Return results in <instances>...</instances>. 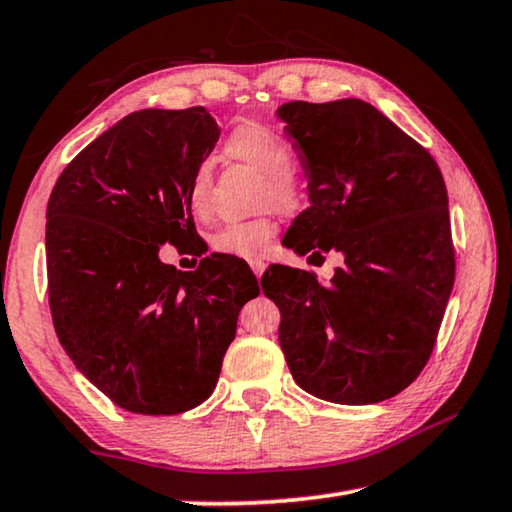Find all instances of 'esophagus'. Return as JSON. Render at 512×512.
Instances as JSON below:
<instances>
[{"label": "esophagus", "mask_w": 512, "mask_h": 512, "mask_svg": "<svg viewBox=\"0 0 512 512\" xmlns=\"http://www.w3.org/2000/svg\"><path fill=\"white\" fill-rule=\"evenodd\" d=\"M250 268H253V273H255L257 277H262V273H264V262H262V259H250Z\"/></svg>", "instance_id": "obj_1"}]
</instances>
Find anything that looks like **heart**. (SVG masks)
Masks as SVG:
<instances>
[{"mask_svg": "<svg viewBox=\"0 0 512 512\" xmlns=\"http://www.w3.org/2000/svg\"><path fill=\"white\" fill-rule=\"evenodd\" d=\"M232 158L250 164L266 176L264 203L280 207L284 212L296 210L302 203V187L293 176V149L280 133L257 121L237 126L225 142ZM210 198V164H198L189 180V203L196 212L207 210ZM277 225L268 216L248 221H228L214 232L210 244L221 255L257 259L266 253L268 241L275 237Z\"/></svg>", "mask_w": 512, "mask_h": 512, "instance_id": "1", "label": "heart"}]
</instances>
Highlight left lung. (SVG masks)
<instances>
[{"mask_svg": "<svg viewBox=\"0 0 512 512\" xmlns=\"http://www.w3.org/2000/svg\"><path fill=\"white\" fill-rule=\"evenodd\" d=\"M277 115L296 140L311 201L284 244L298 255L345 257L327 284L289 266L262 275L282 314L284 359L320 400L384 402L427 366L454 287L443 173L361 99L291 101Z\"/></svg>", "mask_w": 512, "mask_h": 512, "instance_id": "8db88e82", "label": "left lung"}]
</instances>
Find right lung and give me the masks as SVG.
I'll return each mask as SVG.
<instances>
[{
	"instance_id": "obj_1",
	"label": "right lung",
	"mask_w": 512,
	"mask_h": 512,
	"mask_svg": "<svg viewBox=\"0 0 512 512\" xmlns=\"http://www.w3.org/2000/svg\"><path fill=\"white\" fill-rule=\"evenodd\" d=\"M221 128L203 106L140 110L67 164L47 203L49 309L69 359L121 409L176 415L212 395L241 307L259 296L230 257L196 271L160 246L198 237L192 173Z\"/></svg>"
}]
</instances>
